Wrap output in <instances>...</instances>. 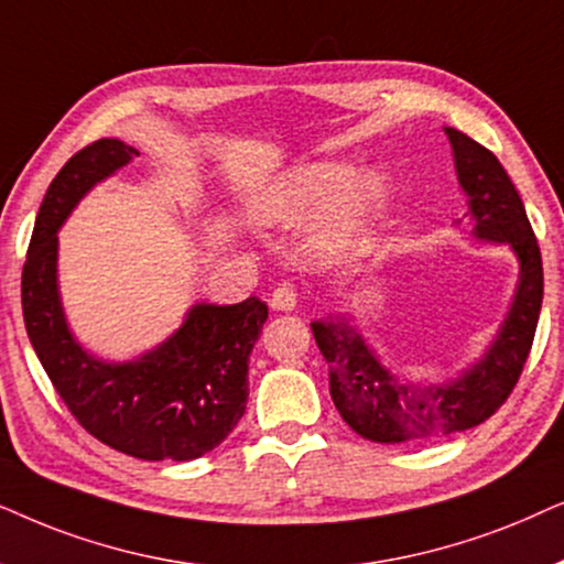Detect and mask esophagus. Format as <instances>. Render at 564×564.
<instances>
[{
	"label": "esophagus",
	"instance_id": "34e87169",
	"mask_svg": "<svg viewBox=\"0 0 564 564\" xmlns=\"http://www.w3.org/2000/svg\"><path fill=\"white\" fill-rule=\"evenodd\" d=\"M296 299H299V294H296L294 283L283 281V283H278V286L273 289V294H270V306H273V310L289 312L296 306Z\"/></svg>",
	"mask_w": 564,
	"mask_h": 564
}]
</instances>
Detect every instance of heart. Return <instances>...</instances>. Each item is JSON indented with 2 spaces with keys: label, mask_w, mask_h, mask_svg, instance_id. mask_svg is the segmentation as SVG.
Listing matches in <instances>:
<instances>
[{
  "label": "heart",
  "mask_w": 564,
  "mask_h": 564,
  "mask_svg": "<svg viewBox=\"0 0 564 564\" xmlns=\"http://www.w3.org/2000/svg\"><path fill=\"white\" fill-rule=\"evenodd\" d=\"M350 177L352 170L343 162L302 164L270 198L268 216L281 224H299L333 206L319 231V245L325 250L350 245L384 200L381 177L360 175L352 183Z\"/></svg>",
  "instance_id": "b5f03b06"
}]
</instances>
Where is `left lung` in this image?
Here are the masks:
<instances>
[{
	"instance_id": "left-lung-1",
	"label": "left lung",
	"mask_w": 564,
	"mask_h": 564,
	"mask_svg": "<svg viewBox=\"0 0 564 564\" xmlns=\"http://www.w3.org/2000/svg\"><path fill=\"white\" fill-rule=\"evenodd\" d=\"M459 183L469 195L479 239L508 242L521 260V283L498 340L475 369L448 384H404L392 377L364 337L340 319L312 322L329 366V394L345 423L377 444H423L492 417L513 392L536 335L544 296L542 252L521 195L490 149L446 129Z\"/></svg>"
}]
</instances>
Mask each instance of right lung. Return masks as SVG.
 <instances>
[{
    "mask_svg": "<svg viewBox=\"0 0 564 564\" xmlns=\"http://www.w3.org/2000/svg\"><path fill=\"white\" fill-rule=\"evenodd\" d=\"M139 152L118 139L79 149L51 180L22 265V317L51 384L89 435L137 459L191 462L235 431L247 404V360L268 306L198 304L160 348L102 364L74 343L56 291V229L97 180Z\"/></svg>",
    "mask_w": 564,
    "mask_h": 564,
    "instance_id": "obj_1",
    "label": "right lung"
}]
</instances>
